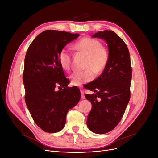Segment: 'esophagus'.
Here are the masks:
<instances>
[{
  "mask_svg": "<svg viewBox=\"0 0 158 158\" xmlns=\"http://www.w3.org/2000/svg\"><path fill=\"white\" fill-rule=\"evenodd\" d=\"M80 94H81V98L82 99H84L85 96H84V92L82 89L80 90Z\"/></svg>",
  "mask_w": 158,
  "mask_h": 158,
  "instance_id": "obj_1",
  "label": "esophagus"
}]
</instances>
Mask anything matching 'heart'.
I'll list each match as a JSON object with an SVG mask.
<instances>
[{"mask_svg":"<svg viewBox=\"0 0 158 158\" xmlns=\"http://www.w3.org/2000/svg\"><path fill=\"white\" fill-rule=\"evenodd\" d=\"M74 48L87 55L83 71L75 72L70 76L72 85L80 86L94 80L95 73L99 74L107 67L109 54L108 50L102 46L99 41L92 37H84L74 45ZM61 68L68 72L71 67V52L67 48L62 49L58 55Z\"/></svg>","mask_w":158,"mask_h":158,"instance_id":"heart-1","label":"heart"}]
</instances>
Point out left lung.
<instances>
[{
    "label": "left lung",
    "mask_w": 158,
    "mask_h": 158,
    "mask_svg": "<svg viewBox=\"0 0 158 158\" xmlns=\"http://www.w3.org/2000/svg\"><path fill=\"white\" fill-rule=\"evenodd\" d=\"M92 37L107 42L109 59L102 74L84 87L95 92L85 95L92 106L87 126L94 133L105 134L116 127L125 111L131 98L132 67L128 47L117 33L104 30Z\"/></svg>",
    "instance_id": "left-lung-1"
}]
</instances>
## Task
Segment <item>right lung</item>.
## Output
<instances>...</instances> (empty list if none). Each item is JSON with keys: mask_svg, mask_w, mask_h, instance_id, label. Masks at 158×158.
Instances as JSON below:
<instances>
[{"mask_svg": "<svg viewBox=\"0 0 158 158\" xmlns=\"http://www.w3.org/2000/svg\"><path fill=\"white\" fill-rule=\"evenodd\" d=\"M78 36V33L45 30L27 49L23 73L25 102L33 121L45 132L61 131L69 110L80 101V89L68 87L70 81L58 60L59 51ZM56 86H60L59 91Z\"/></svg>", "mask_w": 158, "mask_h": 158, "instance_id": "obj_1", "label": "right lung"}]
</instances>
